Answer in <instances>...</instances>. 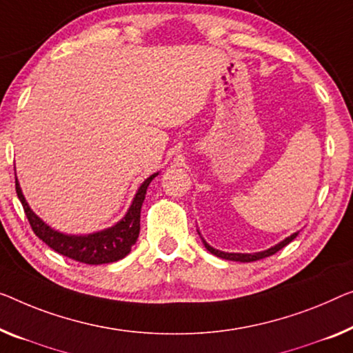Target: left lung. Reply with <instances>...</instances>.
I'll return each mask as SVG.
<instances>
[{"instance_id":"left-lung-1","label":"left lung","mask_w":353,"mask_h":353,"mask_svg":"<svg viewBox=\"0 0 353 353\" xmlns=\"http://www.w3.org/2000/svg\"><path fill=\"white\" fill-rule=\"evenodd\" d=\"M298 236V233H293L292 236H288V238H285L283 241H281V243L279 244H276V245H272L271 249H268V250H263V252H255V254H228V252H222V250H217V249H214V247H210L206 241H204L203 238V244H204V247H206V249L210 252V254L212 255H215V256H220V259H223V260H231V261H241V263H249V261H256V260H261V259H266V256H270V255H274L276 252H279L281 249H283V247H285L287 244H290L292 241L296 238Z\"/></svg>"}]
</instances>
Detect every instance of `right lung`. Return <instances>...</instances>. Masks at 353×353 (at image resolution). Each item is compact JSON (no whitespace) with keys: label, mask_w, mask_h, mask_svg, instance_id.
<instances>
[{"label":"right lung","mask_w":353,"mask_h":353,"mask_svg":"<svg viewBox=\"0 0 353 353\" xmlns=\"http://www.w3.org/2000/svg\"><path fill=\"white\" fill-rule=\"evenodd\" d=\"M157 176H159V172L147 177L141 183L128 212L125 214V217L120 222L115 223L114 227L98 231V233L83 236L60 233V231L50 228L49 225L42 222L26 203L17 177H15V192H17V196L22 203L26 219H28L34 234L44 241L50 249L59 252L60 255L68 256V259L87 263V265H104V263L122 260L123 256L130 254L131 247L138 241L141 230V208H143L147 187Z\"/></svg>","instance_id":"obj_1"}]
</instances>
